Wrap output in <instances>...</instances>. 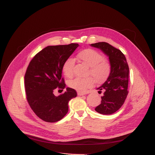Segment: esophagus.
Wrapping results in <instances>:
<instances>
[{"mask_svg":"<svg viewBox=\"0 0 155 155\" xmlns=\"http://www.w3.org/2000/svg\"><path fill=\"white\" fill-rule=\"evenodd\" d=\"M86 94V92H78V96H83Z\"/></svg>","mask_w":155,"mask_h":155,"instance_id":"obj_1","label":"esophagus"}]
</instances>
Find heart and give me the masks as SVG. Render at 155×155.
I'll list each match as a JSON object with an SVG mask.
<instances>
[{"label":"heart","instance_id":"b5f03b06","mask_svg":"<svg viewBox=\"0 0 155 155\" xmlns=\"http://www.w3.org/2000/svg\"><path fill=\"white\" fill-rule=\"evenodd\" d=\"M78 59L90 67L88 74L93 76L86 78H76L68 81V85L75 90L83 92L92 87L96 81L98 83L104 81L109 76L110 66L105 59L104 55L98 51L88 48L83 50L77 55ZM75 60L69 58L64 61L62 67V71L67 78H72L74 74Z\"/></svg>","mask_w":155,"mask_h":155}]
</instances>
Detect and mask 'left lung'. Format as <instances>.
Returning <instances> with one entry per match:
<instances>
[{
    "label": "left lung",
    "mask_w": 155,
    "mask_h": 155,
    "mask_svg": "<svg viewBox=\"0 0 155 155\" xmlns=\"http://www.w3.org/2000/svg\"><path fill=\"white\" fill-rule=\"evenodd\" d=\"M100 49L106 54L110 64V72L106 81L97 88L98 92L104 91L101 104L95 110L101 114L114 113L124 104L128 94L129 68L124 54L114 46L105 42L91 45Z\"/></svg>",
    "instance_id": "obj_1"
}]
</instances>
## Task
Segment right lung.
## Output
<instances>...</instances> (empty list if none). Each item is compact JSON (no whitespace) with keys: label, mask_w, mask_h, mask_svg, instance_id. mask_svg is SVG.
<instances>
[{"label":"right lung","mask_w":155,"mask_h":155,"mask_svg":"<svg viewBox=\"0 0 155 155\" xmlns=\"http://www.w3.org/2000/svg\"><path fill=\"white\" fill-rule=\"evenodd\" d=\"M79 46L77 43L48 46L33 58L25 76L28 102L34 113L46 122L61 120L68 111V102L77 96L76 91L67 87L62 94L54 95L55 90L66 87L62 78V67Z\"/></svg>","instance_id":"obj_1"}]
</instances>
